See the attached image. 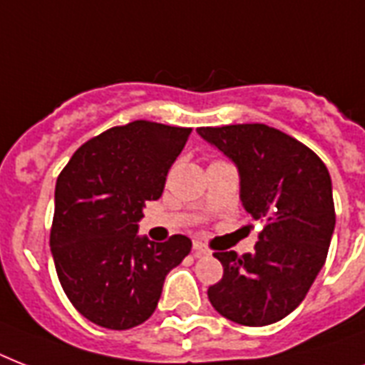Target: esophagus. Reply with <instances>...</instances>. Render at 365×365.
Here are the masks:
<instances>
[{"label":"esophagus","instance_id":"obj_1","mask_svg":"<svg viewBox=\"0 0 365 365\" xmlns=\"http://www.w3.org/2000/svg\"><path fill=\"white\" fill-rule=\"evenodd\" d=\"M208 254H210V250L206 248L202 242H199V240H195V242H193V255H195V257H200V255H208Z\"/></svg>","mask_w":365,"mask_h":365}]
</instances>
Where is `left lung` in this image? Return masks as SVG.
I'll use <instances>...</instances> for the list:
<instances>
[{
    "instance_id": "1",
    "label": "left lung",
    "mask_w": 365,
    "mask_h": 365,
    "mask_svg": "<svg viewBox=\"0 0 365 365\" xmlns=\"http://www.w3.org/2000/svg\"><path fill=\"white\" fill-rule=\"evenodd\" d=\"M199 134L239 166L242 206L263 223L254 254H214L223 277L208 299L240 326L278 322L305 299L328 257L335 227L328 168L305 143L263 123L200 126Z\"/></svg>"
}]
</instances>
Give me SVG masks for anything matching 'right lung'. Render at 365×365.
I'll list each match as a JSON object with an SVG mask.
<instances>
[{"instance_id":"add662e5","label":"right lung","mask_w":365,"mask_h":365,"mask_svg":"<svg viewBox=\"0 0 365 365\" xmlns=\"http://www.w3.org/2000/svg\"><path fill=\"white\" fill-rule=\"evenodd\" d=\"M191 128L132 121L91 138L54 189L51 252L71 305L96 326L130 329L157 309L165 277L191 240L138 237L145 200H157Z\"/></svg>"}]
</instances>
